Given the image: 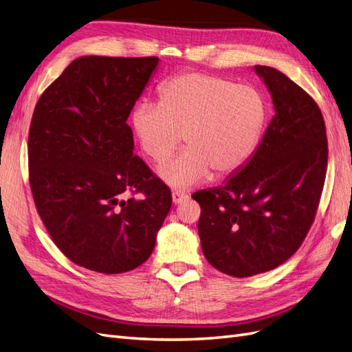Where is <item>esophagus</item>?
<instances>
[{
    "instance_id": "1",
    "label": "esophagus",
    "mask_w": 352,
    "mask_h": 352,
    "mask_svg": "<svg viewBox=\"0 0 352 352\" xmlns=\"http://www.w3.org/2000/svg\"><path fill=\"white\" fill-rule=\"evenodd\" d=\"M172 198H173V202L175 204H180V202L185 201L188 198V195L185 192H182V190H177V189H173L172 192Z\"/></svg>"
}]
</instances>
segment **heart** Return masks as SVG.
Returning <instances> with one entry per match:
<instances>
[{"label":"heart","instance_id":"b5f03b06","mask_svg":"<svg viewBox=\"0 0 352 352\" xmlns=\"http://www.w3.org/2000/svg\"><path fill=\"white\" fill-rule=\"evenodd\" d=\"M265 117L267 104L254 85L188 72L162 85L158 104H138L132 127L141 151L155 163L185 140L186 150L158 168L167 185L184 189L211 173L225 179L239 172L257 150Z\"/></svg>","mask_w":352,"mask_h":352}]
</instances>
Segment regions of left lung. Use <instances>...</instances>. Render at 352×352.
<instances>
[{
	"label": "left lung",
	"instance_id": "left-lung-1",
	"mask_svg": "<svg viewBox=\"0 0 352 352\" xmlns=\"http://www.w3.org/2000/svg\"><path fill=\"white\" fill-rule=\"evenodd\" d=\"M274 116L250 162L219 188L195 192L198 233L212 267L233 278L269 272L301 247L322 197L327 168L323 114L279 70L254 66Z\"/></svg>",
	"mask_w": 352,
	"mask_h": 352
}]
</instances>
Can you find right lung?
<instances>
[{"instance_id": "right-lung-1", "label": "right lung", "mask_w": 352, "mask_h": 352, "mask_svg": "<svg viewBox=\"0 0 352 352\" xmlns=\"http://www.w3.org/2000/svg\"><path fill=\"white\" fill-rule=\"evenodd\" d=\"M158 57L85 56L41 95L28 138L38 214L74 264L105 274L150 257L172 192L133 154L126 123Z\"/></svg>"}]
</instances>
